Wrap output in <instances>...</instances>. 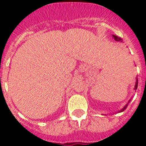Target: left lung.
<instances>
[{
	"instance_id": "8db88e82",
	"label": "left lung",
	"mask_w": 146,
	"mask_h": 146,
	"mask_svg": "<svg viewBox=\"0 0 146 146\" xmlns=\"http://www.w3.org/2000/svg\"><path fill=\"white\" fill-rule=\"evenodd\" d=\"M113 38H114V40H115V41H117V42H122V38H121L117 37V36H116V35H113ZM137 87H138V80L136 79V85H135V88H134V89H135V90H136V89H137ZM130 101H131V100H129V102H128V103H127V104H126V105H125V107H123V108L122 110H121V111H123L125 110V109L127 108V104H129Z\"/></svg>"
}]
</instances>
